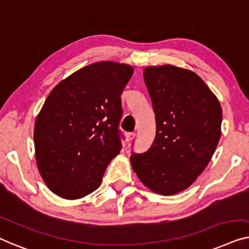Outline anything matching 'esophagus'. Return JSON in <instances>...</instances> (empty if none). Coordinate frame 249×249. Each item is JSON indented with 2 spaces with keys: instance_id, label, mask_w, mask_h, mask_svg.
Instances as JSON below:
<instances>
[{
  "instance_id": "34e87169",
  "label": "esophagus",
  "mask_w": 249,
  "mask_h": 249,
  "mask_svg": "<svg viewBox=\"0 0 249 249\" xmlns=\"http://www.w3.org/2000/svg\"><path fill=\"white\" fill-rule=\"evenodd\" d=\"M134 138H135V133L129 132V133H127V134H126V140H127L128 142H131Z\"/></svg>"
}]
</instances>
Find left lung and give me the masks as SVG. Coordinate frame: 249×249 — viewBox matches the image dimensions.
Segmentation results:
<instances>
[{"label":"left lung","instance_id":"8db88e82","mask_svg":"<svg viewBox=\"0 0 249 249\" xmlns=\"http://www.w3.org/2000/svg\"><path fill=\"white\" fill-rule=\"evenodd\" d=\"M156 115V138L132 153L140 180L161 195L186 190L211 160L221 135L222 109L205 82L190 70L149 66L143 72Z\"/></svg>","mask_w":249,"mask_h":249}]
</instances>
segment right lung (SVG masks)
<instances>
[{"label":"right lung","mask_w":249,"mask_h":249,"mask_svg":"<svg viewBox=\"0 0 249 249\" xmlns=\"http://www.w3.org/2000/svg\"><path fill=\"white\" fill-rule=\"evenodd\" d=\"M133 68L93 63L58 83L35 123L37 167L48 188L63 198L85 197L100 186L122 149L121 94Z\"/></svg>","instance_id":"obj_1"}]
</instances>
